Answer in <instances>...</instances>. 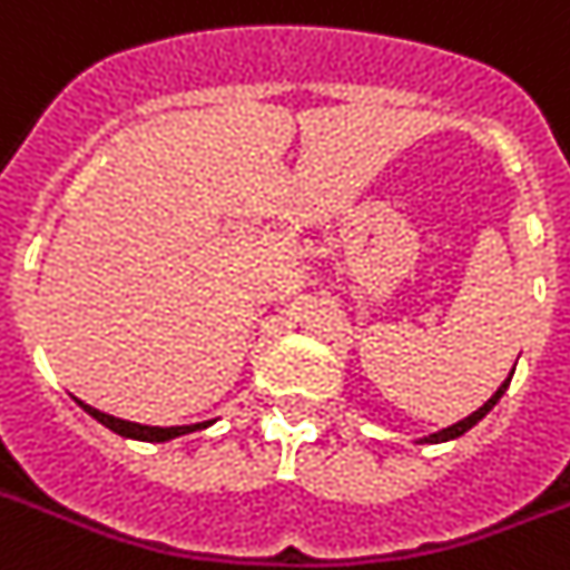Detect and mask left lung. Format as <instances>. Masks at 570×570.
<instances>
[{
    "label": "left lung",
    "mask_w": 570,
    "mask_h": 570,
    "mask_svg": "<svg viewBox=\"0 0 570 570\" xmlns=\"http://www.w3.org/2000/svg\"><path fill=\"white\" fill-rule=\"evenodd\" d=\"M510 387V379L504 381V384H501V387L495 390V396L489 399L487 404H483V407H478V411L472 413V416H465V420H460V422H454V425H449V428H443V431H440V434H431V436H425V440H422V443H449V440H458V436H463L465 431H469V428H474L478 425V422L483 420V416H487L489 411H492V407H495L498 404V399L504 396V390Z\"/></svg>",
    "instance_id": "8db88e82"
}]
</instances>
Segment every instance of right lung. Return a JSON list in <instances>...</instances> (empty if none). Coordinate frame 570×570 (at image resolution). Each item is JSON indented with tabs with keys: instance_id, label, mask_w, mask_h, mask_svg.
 Wrapping results in <instances>:
<instances>
[{
	"instance_id": "right-lung-1",
	"label": "right lung",
	"mask_w": 570,
	"mask_h": 570,
	"mask_svg": "<svg viewBox=\"0 0 570 570\" xmlns=\"http://www.w3.org/2000/svg\"><path fill=\"white\" fill-rule=\"evenodd\" d=\"M83 411L98 420L101 425H107L110 431H116L119 436H130V440H145V443H166V440H174V436L191 434V431H200V428L212 425V422H197V425H174V428H157V425H139V422H127V420H116L110 413H101L96 407H89V404L78 402Z\"/></svg>"
}]
</instances>
